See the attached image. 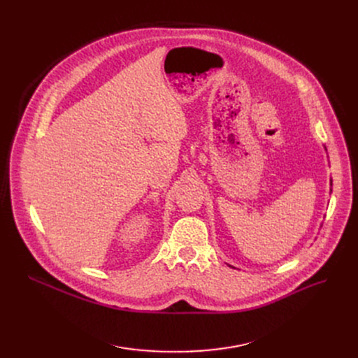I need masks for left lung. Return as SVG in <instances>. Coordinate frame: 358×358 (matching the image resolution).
Listing matches in <instances>:
<instances>
[{"label": "left lung", "instance_id": "left-lung-1", "mask_svg": "<svg viewBox=\"0 0 358 358\" xmlns=\"http://www.w3.org/2000/svg\"><path fill=\"white\" fill-rule=\"evenodd\" d=\"M331 184H332V181H331ZM229 267H232V266H229ZM234 268V267H232Z\"/></svg>", "mask_w": 358, "mask_h": 358}]
</instances>
